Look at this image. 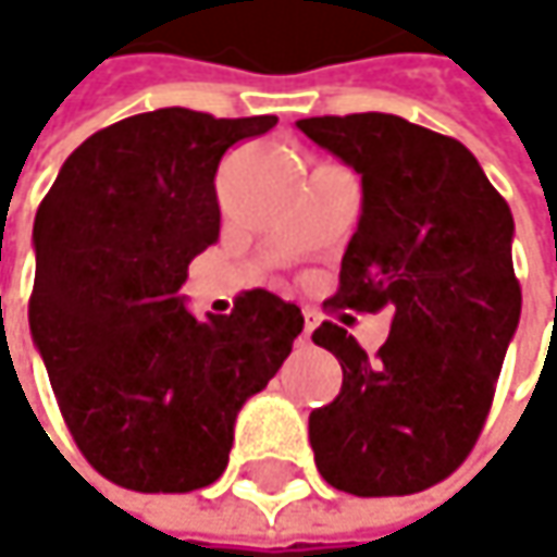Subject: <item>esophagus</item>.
Segmentation results:
<instances>
[{
	"instance_id": "obj_1",
	"label": "esophagus",
	"mask_w": 557,
	"mask_h": 557,
	"mask_svg": "<svg viewBox=\"0 0 557 557\" xmlns=\"http://www.w3.org/2000/svg\"><path fill=\"white\" fill-rule=\"evenodd\" d=\"M312 329H315V322H312V315L306 312V322H302V342H309V335H312Z\"/></svg>"
}]
</instances>
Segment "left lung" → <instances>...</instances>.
Segmentation results:
<instances>
[{
  "mask_svg": "<svg viewBox=\"0 0 557 557\" xmlns=\"http://www.w3.org/2000/svg\"><path fill=\"white\" fill-rule=\"evenodd\" d=\"M296 128L361 173L358 232L329 302L393 315L377 358L335 322L312 332L342 364L338 396L309 412L315 468L355 497L419 494L471 455L494 403L522 309L512 212L461 141L399 115Z\"/></svg>",
  "mask_w": 557,
  "mask_h": 557,
  "instance_id": "8db88e82",
  "label": "left lung"
}]
</instances>
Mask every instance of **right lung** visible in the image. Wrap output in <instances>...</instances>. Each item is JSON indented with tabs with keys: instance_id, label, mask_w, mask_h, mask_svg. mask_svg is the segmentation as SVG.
I'll use <instances>...</instances> for the list:
<instances>
[{
	"instance_id": "add662e5",
	"label": "right lung",
	"mask_w": 557,
	"mask_h": 557,
	"mask_svg": "<svg viewBox=\"0 0 557 557\" xmlns=\"http://www.w3.org/2000/svg\"><path fill=\"white\" fill-rule=\"evenodd\" d=\"M274 115L158 109L86 138L35 215L32 338L83 458L138 494L222 478L235 416L302 332L268 289L199 322L180 296L189 261L219 242L222 154Z\"/></svg>"
}]
</instances>
